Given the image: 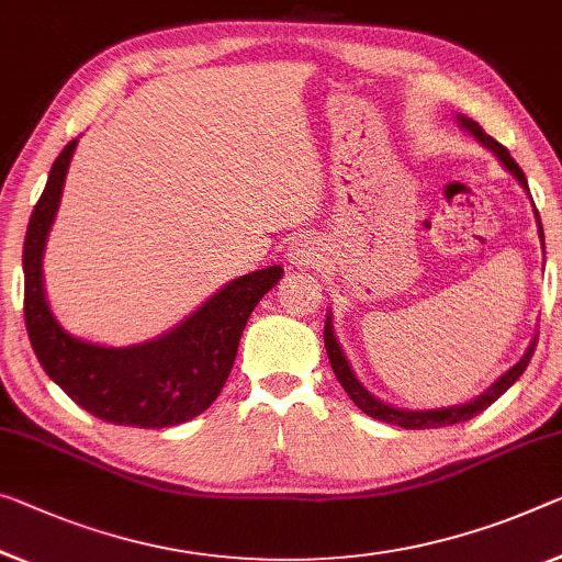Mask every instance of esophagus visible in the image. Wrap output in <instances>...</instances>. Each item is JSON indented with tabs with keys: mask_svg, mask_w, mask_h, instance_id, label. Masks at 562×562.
<instances>
[{
	"mask_svg": "<svg viewBox=\"0 0 562 562\" xmlns=\"http://www.w3.org/2000/svg\"><path fill=\"white\" fill-rule=\"evenodd\" d=\"M289 261L296 266H304V269H316V266L324 261V254L322 248H318L316 238L301 236L289 246Z\"/></svg>",
	"mask_w": 562,
	"mask_h": 562,
	"instance_id": "34e87169",
	"label": "esophagus"
}]
</instances>
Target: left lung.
<instances>
[{"mask_svg":"<svg viewBox=\"0 0 562 562\" xmlns=\"http://www.w3.org/2000/svg\"><path fill=\"white\" fill-rule=\"evenodd\" d=\"M457 123L460 127H464L470 135L477 137V140L490 148L492 153L497 155V160L503 162V166L513 172L517 178V183H520L525 191H528V180H525V172L520 170V166L513 160V155L507 153L505 145H499L497 140H492V137L482 131V127L474 123V120L460 115L457 117ZM530 193V191H528ZM535 218H538V231H540V240H542V226H540V215L535 211ZM546 248V246H542ZM324 347L326 353H329V361H331V369L336 379H339V384L344 386V392L349 394V400L357 404V407L369 414V417L374 419H382L386 425H396V427H404V429H435V427H447V425H460V422H468L472 417H477L480 412H485L492 402H497L499 396H503L510 386L517 382V379L522 376V371L528 369L530 364V357L535 351V341L530 344V349L525 351V357L517 361V364L497 379L495 384L490 386L485 394H480L477 400H472L468 404H457V407H447V409H425V412H412V409H400V407H392V404H384L382 400H376L374 394H369L364 390V384L359 382L357 374H353L347 357H344V351L339 347V341H336L334 336V326H331V316H326V326H324Z\"/></svg>","mask_w":562,"mask_h":562,"instance_id":"1","label":"left lung"}]
</instances>
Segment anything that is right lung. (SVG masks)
<instances>
[{"instance_id":"right-lung-1","label":"right lung","mask_w":562,"mask_h":562,"mask_svg":"<svg viewBox=\"0 0 562 562\" xmlns=\"http://www.w3.org/2000/svg\"><path fill=\"white\" fill-rule=\"evenodd\" d=\"M77 140L52 162L45 193L24 236V324L42 369L75 404L110 425L162 429L198 417L215 402L236 361L248 316L283 276L281 266L233 279L186 322L158 339L112 349L67 334L52 316L42 254L63 198Z\"/></svg>"}]
</instances>
